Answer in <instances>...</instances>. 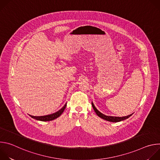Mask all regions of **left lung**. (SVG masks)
Masks as SVG:
<instances>
[{"label": "left lung", "instance_id": "1", "mask_svg": "<svg viewBox=\"0 0 160 160\" xmlns=\"http://www.w3.org/2000/svg\"><path fill=\"white\" fill-rule=\"evenodd\" d=\"M92 106L93 107V109L95 111L96 113L97 114V115L98 117H99L100 118L105 120H107L108 122H119L120 121H122V120H124L125 119H127L131 115H132V114H131V115H128V116H125V117H111V116H106L105 115H104V114H102V112H101L100 111H99L95 107V106L94 105L93 102H92Z\"/></svg>", "mask_w": 160, "mask_h": 160}]
</instances>
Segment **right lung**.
Segmentation results:
<instances>
[{
	"mask_svg": "<svg viewBox=\"0 0 160 160\" xmlns=\"http://www.w3.org/2000/svg\"><path fill=\"white\" fill-rule=\"evenodd\" d=\"M66 103L64 104V106L61 109H59L58 111L51 114V115H45V116H40V117H34V116H32L30 115V117L32 118H34L37 120H39V121H42V122H47V121H51L57 118H58L59 117L61 116V114L63 112L64 109L66 108Z\"/></svg>",
	"mask_w": 160,
	"mask_h": 160,
	"instance_id": "add662e5",
	"label": "right lung"
}]
</instances>
